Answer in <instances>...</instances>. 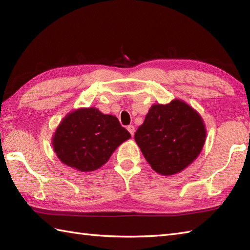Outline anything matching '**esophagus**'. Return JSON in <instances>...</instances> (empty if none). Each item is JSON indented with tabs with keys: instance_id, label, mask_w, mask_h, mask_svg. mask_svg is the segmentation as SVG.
Returning <instances> with one entry per match:
<instances>
[{
	"instance_id": "1",
	"label": "esophagus",
	"mask_w": 250,
	"mask_h": 250,
	"mask_svg": "<svg viewBox=\"0 0 250 250\" xmlns=\"http://www.w3.org/2000/svg\"><path fill=\"white\" fill-rule=\"evenodd\" d=\"M126 129H128V131L130 132V133H131V135H132V136L134 135V132H135V128H134V125H128V128H126Z\"/></svg>"
}]
</instances>
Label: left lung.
<instances>
[{
  "label": "left lung",
  "instance_id": "1",
  "mask_svg": "<svg viewBox=\"0 0 250 250\" xmlns=\"http://www.w3.org/2000/svg\"><path fill=\"white\" fill-rule=\"evenodd\" d=\"M146 161L163 176L178 174L199 157L206 141L202 116L180 99L153 104L134 135Z\"/></svg>",
  "mask_w": 250,
  "mask_h": 250
}]
</instances>
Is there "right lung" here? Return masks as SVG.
<instances>
[{
  "instance_id": "1",
  "label": "right lung",
  "mask_w": 250,
  "mask_h": 250,
  "mask_svg": "<svg viewBox=\"0 0 250 250\" xmlns=\"http://www.w3.org/2000/svg\"><path fill=\"white\" fill-rule=\"evenodd\" d=\"M130 137L117 117L97 107H81L63 117L51 144L63 164L79 172H92L103 167Z\"/></svg>"
}]
</instances>
